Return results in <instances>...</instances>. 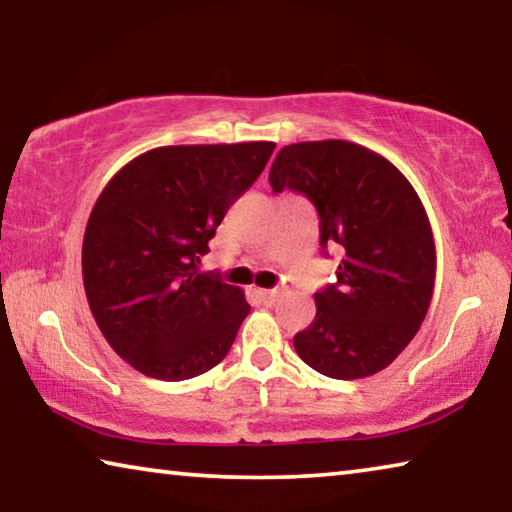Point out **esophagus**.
<instances>
[{
    "label": "esophagus",
    "instance_id": "obj_1",
    "mask_svg": "<svg viewBox=\"0 0 512 512\" xmlns=\"http://www.w3.org/2000/svg\"><path fill=\"white\" fill-rule=\"evenodd\" d=\"M253 293H255V298L262 302V305H266V307L275 305L277 296H280V291H277V289H255Z\"/></svg>",
    "mask_w": 512,
    "mask_h": 512
}]
</instances>
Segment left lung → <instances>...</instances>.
Wrapping results in <instances>:
<instances>
[{
  "label": "left lung",
  "mask_w": 512,
  "mask_h": 512,
  "mask_svg": "<svg viewBox=\"0 0 512 512\" xmlns=\"http://www.w3.org/2000/svg\"><path fill=\"white\" fill-rule=\"evenodd\" d=\"M273 192L305 194L320 246L343 259L339 280L314 293L316 318L293 336L298 357L332 379L384 370L418 334L436 282V244L420 196L384 155L345 140L280 149Z\"/></svg>",
  "instance_id": "left-lung-1"
}]
</instances>
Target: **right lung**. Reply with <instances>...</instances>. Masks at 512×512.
<instances>
[{
    "label": "right lung",
    "mask_w": 512,
    "mask_h": 512,
    "mask_svg": "<svg viewBox=\"0 0 512 512\" xmlns=\"http://www.w3.org/2000/svg\"><path fill=\"white\" fill-rule=\"evenodd\" d=\"M273 149L160 146L103 187L83 237V287L110 348L142 375L192 379L230 352L250 305L244 291L196 264Z\"/></svg>",
    "instance_id": "1"
}]
</instances>
